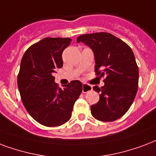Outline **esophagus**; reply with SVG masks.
<instances>
[{
  "instance_id": "esophagus-1",
  "label": "esophagus",
  "mask_w": 156,
  "mask_h": 156,
  "mask_svg": "<svg viewBox=\"0 0 156 156\" xmlns=\"http://www.w3.org/2000/svg\"><path fill=\"white\" fill-rule=\"evenodd\" d=\"M92 90V87L87 84V83H83V93H86L87 91H90Z\"/></svg>"
}]
</instances>
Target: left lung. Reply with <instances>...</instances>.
Listing matches in <instances>:
<instances>
[{
	"label": "left lung",
	"mask_w": 156,
	"mask_h": 156,
	"mask_svg": "<svg viewBox=\"0 0 156 156\" xmlns=\"http://www.w3.org/2000/svg\"><path fill=\"white\" fill-rule=\"evenodd\" d=\"M83 42L93 51L95 72L104 77L105 85L94 91L100 100L91 106L95 119L112 122L125 114L133 104L138 87V67L130 46L109 33L83 34L77 42Z\"/></svg>",
	"instance_id": "1"
}]
</instances>
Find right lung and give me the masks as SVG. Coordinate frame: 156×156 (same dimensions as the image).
I'll list each match as a JSON object with an SVG mask.
<instances>
[{
	"label": "right lung",
	"instance_id": "right-lung-1",
	"mask_svg": "<svg viewBox=\"0 0 156 156\" xmlns=\"http://www.w3.org/2000/svg\"><path fill=\"white\" fill-rule=\"evenodd\" d=\"M69 37H46L25 51L18 74L22 102L37 122L47 127L69 120L73 105L83 91L80 81H71L64 89L55 83L54 73L63 66L62 53L69 46Z\"/></svg>",
	"mask_w": 156,
	"mask_h": 156
}]
</instances>
